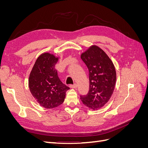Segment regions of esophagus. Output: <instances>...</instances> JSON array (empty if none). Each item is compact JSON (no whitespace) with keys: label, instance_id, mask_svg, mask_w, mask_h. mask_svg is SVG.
<instances>
[{"label":"esophagus","instance_id":"34e87169","mask_svg":"<svg viewBox=\"0 0 148 148\" xmlns=\"http://www.w3.org/2000/svg\"><path fill=\"white\" fill-rule=\"evenodd\" d=\"M77 86H78V85H77V84H76V83L73 84H70V87L71 88H77Z\"/></svg>","mask_w":148,"mask_h":148}]
</instances>
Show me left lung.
<instances>
[{"mask_svg":"<svg viewBox=\"0 0 148 148\" xmlns=\"http://www.w3.org/2000/svg\"><path fill=\"white\" fill-rule=\"evenodd\" d=\"M81 58L89 70V90L86 95L80 96V99L89 108L100 109L113 94L116 82L115 66L105 52L96 46L89 47Z\"/></svg>","mask_w":148,"mask_h":148,"instance_id":"left-lung-1","label":"left lung"}]
</instances>
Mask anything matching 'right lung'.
<instances>
[{
	"label": "right lung",
	"instance_id": "right-lung-1",
	"mask_svg": "<svg viewBox=\"0 0 148 148\" xmlns=\"http://www.w3.org/2000/svg\"><path fill=\"white\" fill-rule=\"evenodd\" d=\"M58 60L59 58L51 53H42L36 61L29 75L30 92L39 104L46 109L62 104L70 89L58 76L55 69Z\"/></svg>",
	"mask_w": 148,
	"mask_h": 148
}]
</instances>
